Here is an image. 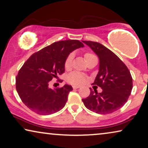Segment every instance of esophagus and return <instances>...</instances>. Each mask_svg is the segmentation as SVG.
<instances>
[{
  "label": "esophagus",
  "instance_id": "obj_1",
  "mask_svg": "<svg viewBox=\"0 0 148 148\" xmlns=\"http://www.w3.org/2000/svg\"><path fill=\"white\" fill-rule=\"evenodd\" d=\"M72 87H73V88H74V89H77V88H80V86H76V85H74V86H73Z\"/></svg>",
  "mask_w": 148,
  "mask_h": 148
}]
</instances>
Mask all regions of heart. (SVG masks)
<instances>
[{"mask_svg": "<svg viewBox=\"0 0 148 148\" xmlns=\"http://www.w3.org/2000/svg\"><path fill=\"white\" fill-rule=\"evenodd\" d=\"M95 55H93L92 53H84V59L86 60V62L88 61L93 57H95ZM74 58V54L70 53L68 55V56L66 58L65 63H64V66H65L66 69H69V68H71L72 64V60H73ZM86 77H85L84 75L82 74L79 73V72H74L70 73L68 76V81L70 83H71L72 84L75 85H80L86 82Z\"/></svg>", "mask_w": 148, "mask_h": 148, "instance_id": "obj_1", "label": "heart"}]
</instances>
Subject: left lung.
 <instances>
[{"label": "left lung", "mask_w": 148, "mask_h": 148, "mask_svg": "<svg viewBox=\"0 0 148 148\" xmlns=\"http://www.w3.org/2000/svg\"><path fill=\"white\" fill-rule=\"evenodd\" d=\"M99 59V72L93 84L103 89L101 93L90 89L82 102L87 109L99 114H109L123 106L131 95L133 80L125 64L113 51L100 43L82 41Z\"/></svg>", "instance_id": "1"}]
</instances>
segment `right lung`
<instances>
[{"label": "right lung", "instance_id": "right-lung-1", "mask_svg": "<svg viewBox=\"0 0 148 148\" xmlns=\"http://www.w3.org/2000/svg\"><path fill=\"white\" fill-rule=\"evenodd\" d=\"M84 47L80 41L54 42L33 53L25 62L16 77V89L23 103L39 115H51L63 109L68 96L73 90L70 85L52 89L49 83L65 71L68 55Z\"/></svg>", "mask_w": 148, "mask_h": 148}]
</instances>
